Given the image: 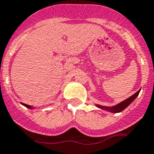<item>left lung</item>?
Here are the masks:
<instances>
[{"instance_id": "left-lung-1", "label": "left lung", "mask_w": 154, "mask_h": 154, "mask_svg": "<svg viewBox=\"0 0 154 154\" xmlns=\"http://www.w3.org/2000/svg\"><path fill=\"white\" fill-rule=\"evenodd\" d=\"M139 92H140V90H138V92H136V93H134V95H132L131 97H129V98L127 99V100H123L122 102H121V103H119V104H117V105L113 106V107H104V106L99 105V104H97V106L99 107V108L106 110V111H108V112H112V113H118V112H122L126 107H128V106H129L130 104H131V103H132L134 100H135L136 97H138V94H139Z\"/></svg>"}]
</instances>
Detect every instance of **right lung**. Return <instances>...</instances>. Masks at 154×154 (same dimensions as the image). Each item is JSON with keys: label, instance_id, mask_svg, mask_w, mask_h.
I'll return each instance as SVG.
<instances>
[{"label": "right lung", "instance_id": "right-lung-1", "mask_svg": "<svg viewBox=\"0 0 154 154\" xmlns=\"http://www.w3.org/2000/svg\"><path fill=\"white\" fill-rule=\"evenodd\" d=\"M22 104H23V106H25V107H27V108H32V107H31V106L27 105V104H26V103H22Z\"/></svg>", "mask_w": 154, "mask_h": 154}]
</instances>
